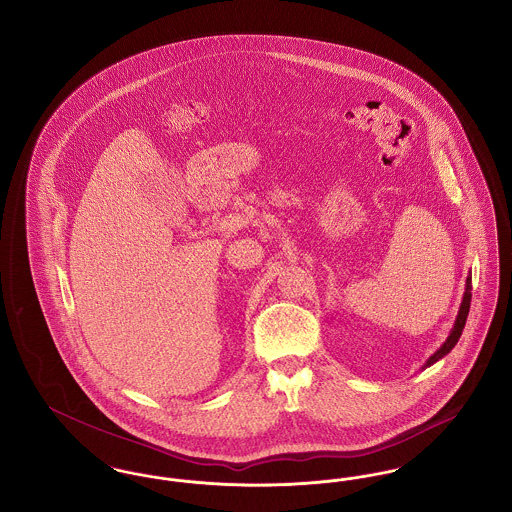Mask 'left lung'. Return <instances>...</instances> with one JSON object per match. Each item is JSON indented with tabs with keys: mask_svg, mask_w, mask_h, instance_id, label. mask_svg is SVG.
<instances>
[{
	"mask_svg": "<svg viewBox=\"0 0 512 512\" xmlns=\"http://www.w3.org/2000/svg\"><path fill=\"white\" fill-rule=\"evenodd\" d=\"M472 278L468 276L466 278V292H464L463 303H461V311H459V317L455 320V326H453V330H451V334H449V338L445 340V343L439 347L438 351L426 361V366L434 365L436 361H439L441 357H445L455 345H457V341L461 338V334H463L464 324H466V317H468V311H470V299H472Z\"/></svg>",
	"mask_w": 512,
	"mask_h": 512,
	"instance_id": "left-lung-1",
	"label": "left lung"
}]
</instances>
